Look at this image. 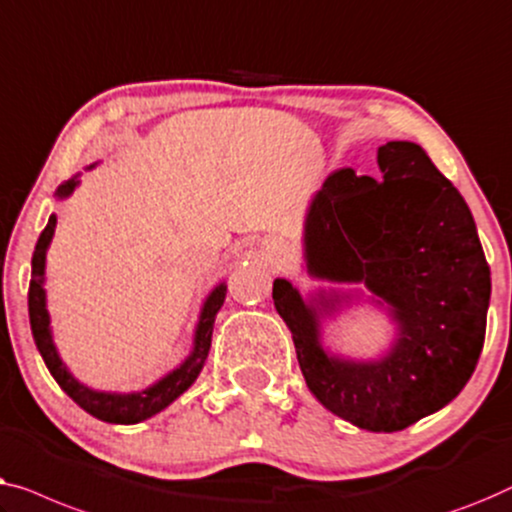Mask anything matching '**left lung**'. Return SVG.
Masks as SVG:
<instances>
[{"label":"left lung","mask_w":512,"mask_h":512,"mask_svg":"<svg viewBox=\"0 0 512 512\" xmlns=\"http://www.w3.org/2000/svg\"><path fill=\"white\" fill-rule=\"evenodd\" d=\"M378 169L383 181L334 171L304 222L308 276L353 287L301 294L276 278L273 304L313 397L359 429L392 434L448 406L469 383L485 343L492 278L469 206L422 146L387 141ZM357 300L385 310L395 325L376 358L338 356L324 343L326 320Z\"/></svg>","instance_id":"8db88e82"}]
</instances>
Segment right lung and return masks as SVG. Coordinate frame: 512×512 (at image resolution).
<instances>
[{
	"mask_svg": "<svg viewBox=\"0 0 512 512\" xmlns=\"http://www.w3.org/2000/svg\"><path fill=\"white\" fill-rule=\"evenodd\" d=\"M95 167L97 162L90 164V167H85V171ZM78 185H81V174L71 176L69 181H64L60 187H57L55 199L57 201L69 199ZM55 225H57V215L53 213L48 218L46 229H43L39 236L37 248H34L30 294H27L32 336H34V343H37V350L41 352L43 362L48 366L50 376L57 380V385H60L62 390L85 410V413H90L92 417H97V420L102 422L139 424L143 420H148V417L162 413V410L171 406V403L181 397L183 392L190 390L201 369H204L208 350H211L215 315H218L227 297V283L225 280H220V283L206 294L204 304H201L197 325H194L192 350L190 355L176 366V369L164 373V376L160 380H155L153 385L143 387V390H136V392L95 390V387H88L85 383H81V380L69 371V366L64 364V359L60 357V350H57L55 345L53 327H50V313L46 304V255H48L50 241H53L55 236Z\"/></svg>",
	"mask_w": 512,
	"mask_h": 512,
	"instance_id": "obj_1",
	"label": "right lung"
}]
</instances>
